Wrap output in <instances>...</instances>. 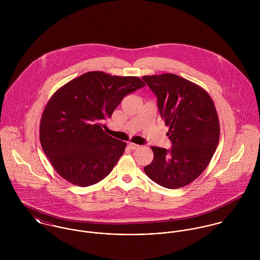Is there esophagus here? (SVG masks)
<instances>
[{
  "instance_id": "esophagus-1",
  "label": "esophagus",
  "mask_w": 260,
  "mask_h": 260,
  "mask_svg": "<svg viewBox=\"0 0 260 260\" xmlns=\"http://www.w3.org/2000/svg\"><path fill=\"white\" fill-rule=\"evenodd\" d=\"M128 147L131 149V150H135V149L139 148V145H137L135 143H132V142H129L128 143Z\"/></svg>"
}]
</instances>
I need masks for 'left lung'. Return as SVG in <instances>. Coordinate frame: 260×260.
Returning a JSON list of instances; mask_svg holds the SVG:
<instances>
[{
	"instance_id": "left-lung-1",
	"label": "left lung",
	"mask_w": 260,
	"mask_h": 260,
	"mask_svg": "<svg viewBox=\"0 0 260 260\" xmlns=\"http://www.w3.org/2000/svg\"><path fill=\"white\" fill-rule=\"evenodd\" d=\"M157 97L161 118L169 126L170 150L152 146L144 167L160 186L177 189L194 181L208 166L219 142L220 126L214 103L200 86L175 74L143 76Z\"/></svg>"
}]
</instances>
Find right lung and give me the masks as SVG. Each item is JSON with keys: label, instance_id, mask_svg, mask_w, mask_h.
<instances>
[{"label": "right lung", "instance_id": "add662e5", "mask_svg": "<svg viewBox=\"0 0 260 260\" xmlns=\"http://www.w3.org/2000/svg\"><path fill=\"white\" fill-rule=\"evenodd\" d=\"M134 76L93 71L58 89L40 122V142L57 173L74 185L87 187L109 175L126 143L105 133L123 98L144 87Z\"/></svg>", "mask_w": 260, "mask_h": 260}]
</instances>
